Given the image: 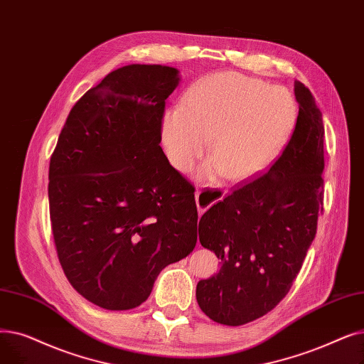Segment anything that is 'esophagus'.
Masks as SVG:
<instances>
[{
	"mask_svg": "<svg viewBox=\"0 0 364 364\" xmlns=\"http://www.w3.org/2000/svg\"><path fill=\"white\" fill-rule=\"evenodd\" d=\"M222 198H223V193L218 191V189H213V191H207V193H201L198 189V191H196V203H197L198 215L201 216L212 204L218 203Z\"/></svg>",
	"mask_w": 364,
	"mask_h": 364,
	"instance_id": "1",
	"label": "esophagus"
}]
</instances>
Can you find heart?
I'll return each mask as SVG.
<instances>
[{"label":"heart","instance_id":"b5f03b06","mask_svg":"<svg viewBox=\"0 0 364 364\" xmlns=\"http://www.w3.org/2000/svg\"><path fill=\"white\" fill-rule=\"evenodd\" d=\"M296 102L279 85L227 73L205 78L188 93L183 107L163 118V142L171 163L186 168L209 146L215 155L198 175H220L240 183L265 170L295 129Z\"/></svg>","mask_w":364,"mask_h":364}]
</instances>
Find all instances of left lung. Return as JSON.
<instances>
[{
    "mask_svg": "<svg viewBox=\"0 0 364 364\" xmlns=\"http://www.w3.org/2000/svg\"><path fill=\"white\" fill-rule=\"evenodd\" d=\"M295 97L296 126L280 159L200 219V243L220 259V269L198 282L196 296L216 323L241 326L269 313L287 295L316 237L323 210V115L299 81Z\"/></svg>",
    "mask_w": 364,
    "mask_h": 364,
    "instance_id": "1",
    "label": "left lung"
}]
</instances>
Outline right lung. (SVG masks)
I'll return each instance as SVG.
<instances>
[{"label": "right lung", "mask_w": 364, "mask_h": 364, "mask_svg": "<svg viewBox=\"0 0 364 364\" xmlns=\"http://www.w3.org/2000/svg\"><path fill=\"white\" fill-rule=\"evenodd\" d=\"M176 68H118L75 103L50 159L48 203L59 262L92 304L123 311L148 299L163 268L197 243L194 186L161 142Z\"/></svg>", "instance_id": "add662e5"}]
</instances>
